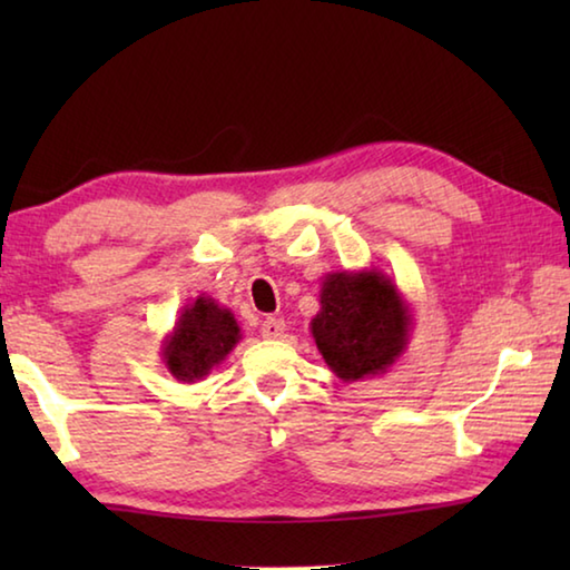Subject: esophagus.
<instances>
[{
	"instance_id": "1",
	"label": "esophagus",
	"mask_w": 570,
	"mask_h": 570,
	"mask_svg": "<svg viewBox=\"0 0 570 570\" xmlns=\"http://www.w3.org/2000/svg\"><path fill=\"white\" fill-rule=\"evenodd\" d=\"M284 330H286L284 320H276V316H266L264 324H262V334H264V340H282V336H284Z\"/></svg>"
}]
</instances>
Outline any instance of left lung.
<instances>
[{"label":"left lung","instance_id":"8db88e82","mask_svg":"<svg viewBox=\"0 0 570 570\" xmlns=\"http://www.w3.org/2000/svg\"><path fill=\"white\" fill-rule=\"evenodd\" d=\"M320 304L308 330L326 366L342 382L380 377L407 350L414 314L384 272L326 274Z\"/></svg>","mask_w":570,"mask_h":570}]
</instances>
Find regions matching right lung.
<instances>
[{"mask_svg":"<svg viewBox=\"0 0 570 570\" xmlns=\"http://www.w3.org/2000/svg\"><path fill=\"white\" fill-rule=\"evenodd\" d=\"M240 326L230 308L200 294L180 308L178 322L163 336L160 360L183 384L208 377L240 342Z\"/></svg>","mask_w":570,"mask_h":570,"instance_id":"1","label":"right lung"}]
</instances>
